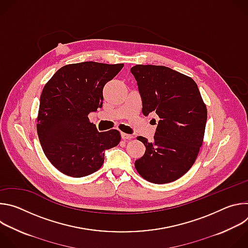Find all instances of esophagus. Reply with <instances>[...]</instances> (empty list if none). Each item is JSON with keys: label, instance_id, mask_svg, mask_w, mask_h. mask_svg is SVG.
<instances>
[{"label": "esophagus", "instance_id": "1", "mask_svg": "<svg viewBox=\"0 0 248 248\" xmlns=\"http://www.w3.org/2000/svg\"><path fill=\"white\" fill-rule=\"evenodd\" d=\"M121 135H122V138L123 139H131V138H133V136L132 135H130V134H126V133H124V132H122L121 133Z\"/></svg>", "mask_w": 248, "mask_h": 248}]
</instances>
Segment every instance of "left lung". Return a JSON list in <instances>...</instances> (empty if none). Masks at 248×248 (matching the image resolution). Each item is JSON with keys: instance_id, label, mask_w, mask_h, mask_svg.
Instances as JSON below:
<instances>
[{"instance_id": "8db88e82", "label": "left lung", "mask_w": 248, "mask_h": 248, "mask_svg": "<svg viewBox=\"0 0 248 248\" xmlns=\"http://www.w3.org/2000/svg\"><path fill=\"white\" fill-rule=\"evenodd\" d=\"M130 72L142 100L143 115L159 117L152 142L137 137L146 150L135 161V169L150 183L173 182L197 158L207 122L206 106L195 81L170 67L136 64Z\"/></svg>"}]
</instances>
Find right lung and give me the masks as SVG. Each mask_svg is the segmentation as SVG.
Returning a JSON list of instances; mask_svg holds the SVG:
<instances>
[{
    "instance_id": "right-lung-1",
    "label": "right lung",
    "mask_w": 248,
    "mask_h": 248,
    "mask_svg": "<svg viewBox=\"0 0 248 248\" xmlns=\"http://www.w3.org/2000/svg\"><path fill=\"white\" fill-rule=\"evenodd\" d=\"M124 67L83 62L61 67L44 86L37 118L42 149L62 173L82 178L98 170L105 151L117 146V129L99 132L88 115L103 106V88Z\"/></svg>"
}]
</instances>
